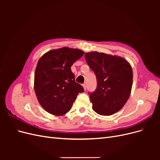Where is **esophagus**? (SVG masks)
<instances>
[{"mask_svg":"<svg viewBox=\"0 0 160 160\" xmlns=\"http://www.w3.org/2000/svg\"><path fill=\"white\" fill-rule=\"evenodd\" d=\"M83 89H84L85 90H86V87H87V85H86L85 83H84V84L83 85Z\"/></svg>","mask_w":160,"mask_h":160,"instance_id":"1","label":"esophagus"}]
</instances>
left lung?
I'll return each instance as SVG.
<instances>
[{"label": "left lung", "mask_w": 160, "mask_h": 160, "mask_svg": "<svg viewBox=\"0 0 160 160\" xmlns=\"http://www.w3.org/2000/svg\"><path fill=\"white\" fill-rule=\"evenodd\" d=\"M85 58L98 82L96 90L89 93L92 108L101 115L118 112L126 103L132 91V66L123 57L103 52H86Z\"/></svg>", "instance_id": "left-lung-1"}]
</instances>
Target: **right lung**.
I'll list each match as a JSON object with an SVG mask.
<instances>
[{"mask_svg": "<svg viewBox=\"0 0 160 160\" xmlns=\"http://www.w3.org/2000/svg\"><path fill=\"white\" fill-rule=\"evenodd\" d=\"M84 51L62 47L45 53L38 60L34 89L42 108L52 115L61 116L70 111L83 88L75 80L71 67Z\"/></svg>", "mask_w": 160, "mask_h": 160, "instance_id": "obj_1", "label": "right lung"}]
</instances>
